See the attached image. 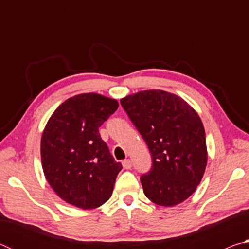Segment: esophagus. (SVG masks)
<instances>
[{"mask_svg":"<svg viewBox=\"0 0 249 249\" xmlns=\"http://www.w3.org/2000/svg\"><path fill=\"white\" fill-rule=\"evenodd\" d=\"M122 163H123L124 169H130V168H132V161H130L129 159H125Z\"/></svg>","mask_w":249,"mask_h":249,"instance_id":"34e87169","label":"esophagus"}]
</instances>
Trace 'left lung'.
<instances>
[{
	"label": "left lung",
	"instance_id": "left-lung-1",
	"mask_svg": "<svg viewBox=\"0 0 249 249\" xmlns=\"http://www.w3.org/2000/svg\"><path fill=\"white\" fill-rule=\"evenodd\" d=\"M121 105L153 158L151 169L141 177L145 196L161 206L187 200L201 182L208 162L200 116L183 99L162 90L125 96Z\"/></svg>",
	"mask_w": 249,
	"mask_h": 249
}]
</instances>
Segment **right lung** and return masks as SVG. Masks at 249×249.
I'll return each instance as SVG.
<instances>
[{"label": "right lung", "instance_id": "right-lung-1", "mask_svg": "<svg viewBox=\"0 0 249 249\" xmlns=\"http://www.w3.org/2000/svg\"><path fill=\"white\" fill-rule=\"evenodd\" d=\"M119 103L96 93L65 101L50 116L41 135V165L58 196L77 208L90 210L112 196L122 170L102 141L100 126Z\"/></svg>", "mask_w": 249, "mask_h": 249}]
</instances>
